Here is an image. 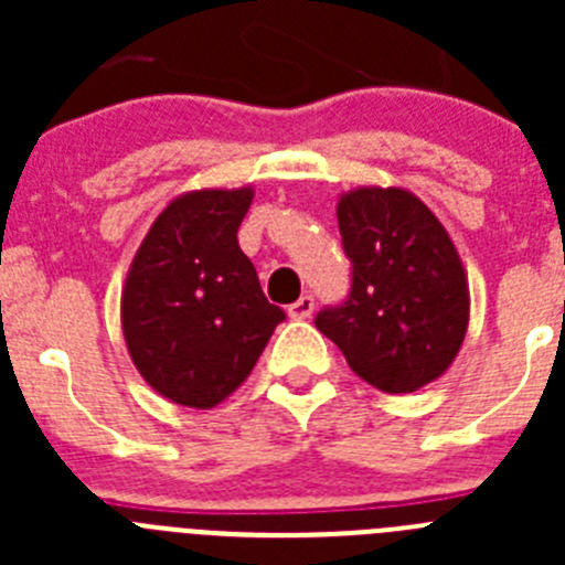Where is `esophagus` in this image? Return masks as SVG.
<instances>
[{
  "label": "esophagus",
  "mask_w": 565,
  "mask_h": 565,
  "mask_svg": "<svg viewBox=\"0 0 565 565\" xmlns=\"http://www.w3.org/2000/svg\"><path fill=\"white\" fill-rule=\"evenodd\" d=\"M311 313H313V297H308V294L288 306V317H291V319H308Z\"/></svg>",
  "instance_id": "1"
}]
</instances>
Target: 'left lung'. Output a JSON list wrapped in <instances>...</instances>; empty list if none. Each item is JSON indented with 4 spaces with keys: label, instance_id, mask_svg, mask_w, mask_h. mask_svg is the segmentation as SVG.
I'll return each instance as SVG.
<instances>
[{
    "label": "left lung",
    "instance_id": "1",
    "mask_svg": "<svg viewBox=\"0 0 565 565\" xmlns=\"http://www.w3.org/2000/svg\"><path fill=\"white\" fill-rule=\"evenodd\" d=\"M337 221L353 263L351 297L317 328L351 371L384 393H413L447 373L469 326V282L436 214L402 186L339 194Z\"/></svg>",
    "mask_w": 565,
    "mask_h": 565
}]
</instances>
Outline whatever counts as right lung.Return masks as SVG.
Instances as JSON below:
<instances>
[{
  "mask_svg": "<svg viewBox=\"0 0 565 565\" xmlns=\"http://www.w3.org/2000/svg\"><path fill=\"white\" fill-rule=\"evenodd\" d=\"M252 201V186L178 194L124 279L129 359L154 393L183 407L212 411L232 396L286 319L237 243Z\"/></svg>",
  "mask_w": 565,
  "mask_h": 565,
  "instance_id": "obj_1",
  "label": "right lung"
}]
</instances>
